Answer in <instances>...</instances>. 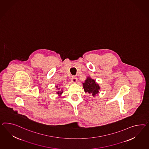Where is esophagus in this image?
<instances>
[{
	"label": "esophagus",
	"instance_id": "34e87169",
	"mask_svg": "<svg viewBox=\"0 0 149 149\" xmlns=\"http://www.w3.org/2000/svg\"><path fill=\"white\" fill-rule=\"evenodd\" d=\"M71 81L73 83H75L77 81V78L76 77H73L72 78H71Z\"/></svg>",
	"mask_w": 149,
	"mask_h": 149
}]
</instances>
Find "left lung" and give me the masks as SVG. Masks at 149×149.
<instances>
[{"mask_svg": "<svg viewBox=\"0 0 149 149\" xmlns=\"http://www.w3.org/2000/svg\"><path fill=\"white\" fill-rule=\"evenodd\" d=\"M84 91L88 94H91L93 97H95L96 94L99 93L100 86L95 80L92 79L90 77H88L85 82L82 83Z\"/></svg>", "mask_w": 149, "mask_h": 149, "instance_id": "left-lung-1", "label": "left lung"}]
</instances>
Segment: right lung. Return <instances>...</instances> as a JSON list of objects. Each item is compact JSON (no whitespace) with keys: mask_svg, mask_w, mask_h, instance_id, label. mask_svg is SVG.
Here are the masks:
<instances>
[{"mask_svg":"<svg viewBox=\"0 0 149 149\" xmlns=\"http://www.w3.org/2000/svg\"><path fill=\"white\" fill-rule=\"evenodd\" d=\"M59 86H58V85H56V88H57V90H58V91H56V93L58 94L59 96H61V94L63 93V90L62 89H61V90H60V88H59Z\"/></svg>","mask_w":149,"mask_h":149,"instance_id":"1","label":"right lung"}]
</instances>
